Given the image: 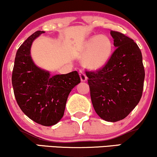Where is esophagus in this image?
Masks as SVG:
<instances>
[{"instance_id":"1","label":"esophagus","mask_w":157,"mask_h":157,"mask_svg":"<svg viewBox=\"0 0 157 157\" xmlns=\"http://www.w3.org/2000/svg\"><path fill=\"white\" fill-rule=\"evenodd\" d=\"M80 80L82 82H85L87 80V77L82 71H80Z\"/></svg>"}]
</instances>
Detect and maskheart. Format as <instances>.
<instances>
[{"label": "heart", "mask_w": 157, "mask_h": 157, "mask_svg": "<svg viewBox=\"0 0 157 157\" xmlns=\"http://www.w3.org/2000/svg\"><path fill=\"white\" fill-rule=\"evenodd\" d=\"M113 51V43L107 36H95L87 40L81 50L83 64L87 69L97 70L108 61Z\"/></svg>", "instance_id": "obj_1"}]
</instances>
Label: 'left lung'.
<instances>
[{"label": "left lung", "instance_id": "1", "mask_svg": "<svg viewBox=\"0 0 157 157\" xmlns=\"http://www.w3.org/2000/svg\"><path fill=\"white\" fill-rule=\"evenodd\" d=\"M116 48L102 69L86 71L96 113L106 121L125 118L141 99L145 79L143 57L133 39L110 31Z\"/></svg>", "mask_w": 157, "mask_h": 157}]
</instances>
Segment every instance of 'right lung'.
Returning a JSON list of instances; mask_svg holds the SVG:
<instances>
[{
    "mask_svg": "<svg viewBox=\"0 0 157 157\" xmlns=\"http://www.w3.org/2000/svg\"><path fill=\"white\" fill-rule=\"evenodd\" d=\"M44 33L35 32L19 48L12 81L15 99L22 112L37 124L50 126L63 116L69 94L80 78L77 71L50 76L48 71L36 65L31 56V45Z\"/></svg>",
    "mask_w": 157,
    "mask_h": 157,
    "instance_id": "right-lung-1",
    "label": "right lung"
}]
</instances>
